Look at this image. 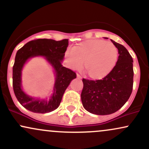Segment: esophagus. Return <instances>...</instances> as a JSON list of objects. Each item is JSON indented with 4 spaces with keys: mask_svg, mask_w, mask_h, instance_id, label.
<instances>
[{
    "mask_svg": "<svg viewBox=\"0 0 149 149\" xmlns=\"http://www.w3.org/2000/svg\"><path fill=\"white\" fill-rule=\"evenodd\" d=\"M77 78H78V79H81L82 77H81V76H80V75L78 74V73H77Z\"/></svg>",
    "mask_w": 149,
    "mask_h": 149,
    "instance_id": "obj_1",
    "label": "esophagus"
}]
</instances>
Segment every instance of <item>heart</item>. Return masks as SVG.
I'll return each instance as SVG.
<instances>
[{
	"instance_id": "heart-1",
	"label": "heart",
	"mask_w": 149,
	"mask_h": 149,
	"mask_svg": "<svg viewBox=\"0 0 149 149\" xmlns=\"http://www.w3.org/2000/svg\"><path fill=\"white\" fill-rule=\"evenodd\" d=\"M71 69H81L84 61L85 69L93 79L107 76L115 67L118 50L111 42L102 39H91L75 45L71 52H66Z\"/></svg>"
}]
</instances>
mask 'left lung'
<instances>
[{"instance_id":"1","label":"left lung","mask_w":149,"mask_h":149,"mask_svg":"<svg viewBox=\"0 0 149 149\" xmlns=\"http://www.w3.org/2000/svg\"><path fill=\"white\" fill-rule=\"evenodd\" d=\"M111 40L119 54L114 69L102 80L83 78V106L88 112L96 115H109L118 111L132 92V57L123 45Z\"/></svg>"}]
</instances>
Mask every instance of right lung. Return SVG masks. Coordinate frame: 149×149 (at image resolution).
Instances as JSON below:
<instances>
[{"label":"right lung","mask_w":149,"mask_h":149,"mask_svg":"<svg viewBox=\"0 0 149 149\" xmlns=\"http://www.w3.org/2000/svg\"><path fill=\"white\" fill-rule=\"evenodd\" d=\"M68 45V39L56 41L52 39L39 38L27 42L17 51L13 68V90L19 102L27 110L38 113H45L59 107L65 90L71 80L76 78L74 71L62 66L61 61ZM38 55L45 56L56 71L55 92L49 101L32 98L26 95L21 88V74L23 64L29 58Z\"/></svg>","instance_id":"right-lung-1"}]
</instances>
